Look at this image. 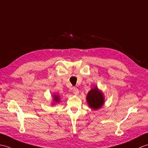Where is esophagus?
<instances>
[{
    "label": "esophagus",
    "mask_w": 148,
    "mask_h": 148,
    "mask_svg": "<svg viewBox=\"0 0 148 148\" xmlns=\"http://www.w3.org/2000/svg\"><path fill=\"white\" fill-rule=\"evenodd\" d=\"M73 92L74 94L77 95V94H78V93H79V90H78V89L77 87H74L73 88Z\"/></svg>",
    "instance_id": "esophagus-1"
}]
</instances>
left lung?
I'll list each match as a JSON object with an SVG mask.
<instances>
[{
  "mask_svg": "<svg viewBox=\"0 0 148 148\" xmlns=\"http://www.w3.org/2000/svg\"><path fill=\"white\" fill-rule=\"evenodd\" d=\"M87 101L88 105L93 110H97L103 106L104 103V95L98 88H94L88 92L87 95Z\"/></svg>",
  "mask_w": 148,
  "mask_h": 148,
  "instance_id": "obj_1",
  "label": "left lung"
}]
</instances>
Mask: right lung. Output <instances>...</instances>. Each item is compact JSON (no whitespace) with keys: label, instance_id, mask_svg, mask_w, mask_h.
<instances>
[{"label":"right lung","instance_id":"1","mask_svg":"<svg viewBox=\"0 0 148 148\" xmlns=\"http://www.w3.org/2000/svg\"><path fill=\"white\" fill-rule=\"evenodd\" d=\"M54 97V101L56 102V103H59L60 102V96H58V95H56L54 94L53 96Z\"/></svg>","mask_w":148,"mask_h":148}]
</instances>
